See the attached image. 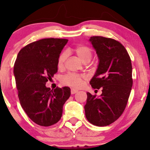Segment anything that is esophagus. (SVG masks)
<instances>
[{
    "mask_svg": "<svg viewBox=\"0 0 150 150\" xmlns=\"http://www.w3.org/2000/svg\"><path fill=\"white\" fill-rule=\"evenodd\" d=\"M77 92V89H71V94H76Z\"/></svg>",
    "mask_w": 150,
    "mask_h": 150,
    "instance_id": "obj_1",
    "label": "esophagus"
}]
</instances>
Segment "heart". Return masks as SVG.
<instances>
[{
    "label": "heart",
    "instance_id": "b5f03b06",
    "mask_svg": "<svg viewBox=\"0 0 150 150\" xmlns=\"http://www.w3.org/2000/svg\"><path fill=\"white\" fill-rule=\"evenodd\" d=\"M75 52L77 57L82 62L88 61V60L89 61L92 56V50L90 49V48L85 45L77 46L75 49ZM67 56H68V53L66 51H63L58 56L57 66L59 69H61L64 66ZM85 79V77L83 75L75 73H68L62 77L61 82L64 85H68L70 87H75V88H79L82 86Z\"/></svg>",
    "mask_w": 150,
    "mask_h": 150
}]
</instances>
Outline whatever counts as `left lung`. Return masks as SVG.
I'll use <instances>...</instances> for the list:
<instances>
[{
  "instance_id": "8db88e82",
  "label": "left lung",
  "mask_w": 150,
  "mask_h": 150,
  "mask_svg": "<svg viewBox=\"0 0 150 150\" xmlns=\"http://www.w3.org/2000/svg\"><path fill=\"white\" fill-rule=\"evenodd\" d=\"M99 63L90 81L92 88L102 89L99 98L87 92L85 116L90 123L106 126L124 111L132 86V63L128 51L118 41L94 36L89 39Z\"/></svg>"
}]
</instances>
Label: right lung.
<instances>
[{
    "label": "right lung",
    "instance_id": "add662e5",
    "mask_svg": "<svg viewBox=\"0 0 150 150\" xmlns=\"http://www.w3.org/2000/svg\"><path fill=\"white\" fill-rule=\"evenodd\" d=\"M68 39L48 38L27 44L19 51L14 65L18 97L32 121L50 126L61 119L63 106L70 96L68 87L51 90L46 87L58 72L57 61Z\"/></svg>",
    "mask_w": 150,
    "mask_h": 150
}]
</instances>
